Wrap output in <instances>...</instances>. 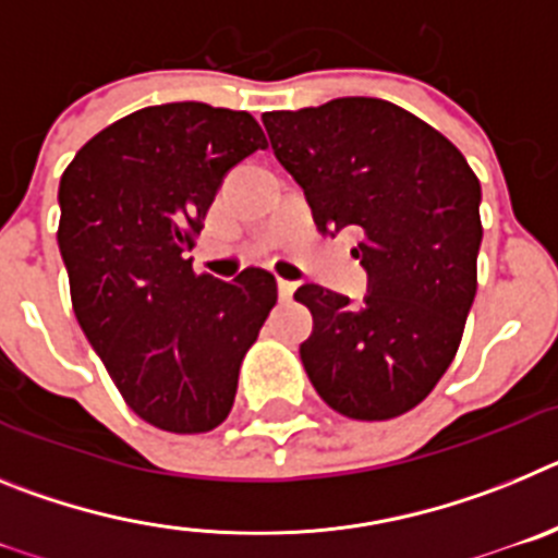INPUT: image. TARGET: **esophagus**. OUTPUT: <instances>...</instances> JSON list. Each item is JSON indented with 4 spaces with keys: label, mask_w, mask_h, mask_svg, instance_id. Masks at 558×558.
I'll use <instances>...</instances> for the list:
<instances>
[{
    "label": "esophagus",
    "mask_w": 558,
    "mask_h": 558,
    "mask_svg": "<svg viewBox=\"0 0 558 558\" xmlns=\"http://www.w3.org/2000/svg\"><path fill=\"white\" fill-rule=\"evenodd\" d=\"M276 288H279V299H282V302H290V299H293V290H295L293 282H288V279H279V282H276Z\"/></svg>",
    "instance_id": "esophagus-1"
}]
</instances>
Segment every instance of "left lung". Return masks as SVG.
Returning a JSON list of instances; mask_svg holds the SVG:
<instances>
[{"mask_svg": "<svg viewBox=\"0 0 558 558\" xmlns=\"http://www.w3.org/2000/svg\"><path fill=\"white\" fill-rule=\"evenodd\" d=\"M270 147L299 181L318 229H352L368 295L322 284L302 363L318 397L360 422L416 408L461 347L477 290L481 181L447 136L377 97L263 113Z\"/></svg>", "mask_w": 558, "mask_h": 558, "instance_id": "1", "label": "left lung"}]
</instances>
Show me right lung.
<instances>
[{
	"instance_id": "obj_1",
	"label": "right lung",
	"mask_w": 558,
	"mask_h": 558,
	"mask_svg": "<svg viewBox=\"0 0 558 558\" xmlns=\"http://www.w3.org/2000/svg\"><path fill=\"white\" fill-rule=\"evenodd\" d=\"M265 147L248 111L167 102L102 128L61 175L72 310L128 408L159 430L209 433L229 416L276 304L268 270L223 282L186 256L226 172Z\"/></svg>"
}]
</instances>
